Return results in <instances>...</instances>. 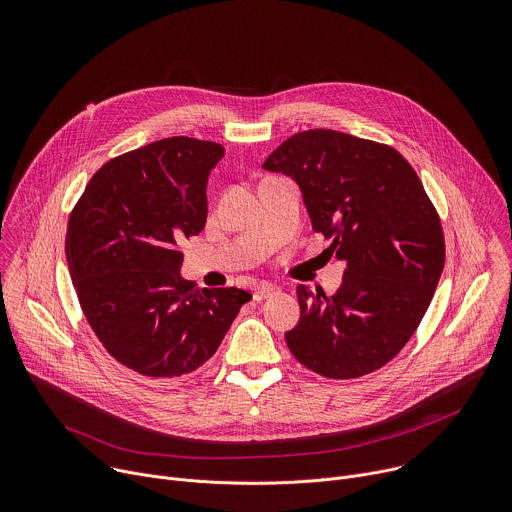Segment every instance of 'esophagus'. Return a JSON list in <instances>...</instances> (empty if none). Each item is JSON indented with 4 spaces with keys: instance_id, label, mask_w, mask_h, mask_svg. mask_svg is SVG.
<instances>
[{
    "instance_id": "esophagus-1",
    "label": "esophagus",
    "mask_w": 512,
    "mask_h": 512,
    "mask_svg": "<svg viewBox=\"0 0 512 512\" xmlns=\"http://www.w3.org/2000/svg\"><path fill=\"white\" fill-rule=\"evenodd\" d=\"M279 291V287L277 285H273V283H259L255 289H253V300L255 302H261V300H267V298H271V296H275Z\"/></svg>"
}]
</instances>
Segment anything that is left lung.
<instances>
[{"mask_svg":"<svg viewBox=\"0 0 512 512\" xmlns=\"http://www.w3.org/2000/svg\"><path fill=\"white\" fill-rule=\"evenodd\" d=\"M291 176L316 233L346 263L334 296L298 285L300 322L285 342L326 379H358L395 358L425 316L446 243L409 162L385 143L334 129L291 135L263 164Z\"/></svg>","mask_w":512,"mask_h":512,"instance_id":"1","label":"left lung"}]
</instances>
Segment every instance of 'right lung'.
<instances>
[{"label": "right lung", "mask_w": 512, "mask_h": 512, "mask_svg": "<svg viewBox=\"0 0 512 512\" xmlns=\"http://www.w3.org/2000/svg\"><path fill=\"white\" fill-rule=\"evenodd\" d=\"M223 156L214 141H154L103 164L68 216L64 249L83 314L105 350L143 377L200 369L251 300L180 275V243L206 225V182Z\"/></svg>", "instance_id": "obj_1"}]
</instances>
